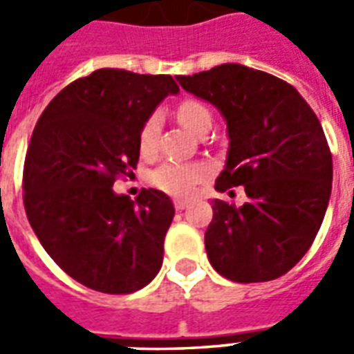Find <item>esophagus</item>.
I'll use <instances>...</instances> for the list:
<instances>
[{
	"mask_svg": "<svg viewBox=\"0 0 354 354\" xmlns=\"http://www.w3.org/2000/svg\"><path fill=\"white\" fill-rule=\"evenodd\" d=\"M187 207V203H185V201H174V208H176V210H180V212H182V210H184V208Z\"/></svg>",
	"mask_w": 354,
	"mask_h": 354,
	"instance_id": "1",
	"label": "esophagus"
}]
</instances>
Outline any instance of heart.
Wrapping results in <instances>:
<instances>
[{"label":"heart","mask_w":354,"mask_h":354,"mask_svg":"<svg viewBox=\"0 0 354 354\" xmlns=\"http://www.w3.org/2000/svg\"><path fill=\"white\" fill-rule=\"evenodd\" d=\"M178 119L187 131L197 132L207 123L212 121L210 111L203 102L195 98H184L176 108ZM159 132V115L151 113L147 117L138 134V144L142 153H151L155 149V140ZM207 176V169L201 165H165L159 170H155L151 176V184L161 192L174 195V197H189L195 193L197 185Z\"/></svg>","instance_id":"obj_1"}]
</instances>
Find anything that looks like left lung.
I'll return each instance as SVG.
<instances>
[{
	"label": "left lung",
	"instance_id": "left-lung-1",
	"mask_svg": "<svg viewBox=\"0 0 354 354\" xmlns=\"http://www.w3.org/2000/svg\"><path fill=\"white\" fill-rule=\"evenodd\" d=\"M227 121L230 151L205 233L208 261L225 279L266 282L288 273L320 230L332 192V153L319 117L286 81L241 64L178 75Z\"/></svg>",
	"mask_w": 354,
	"mask_h": 354
}]
</instances>
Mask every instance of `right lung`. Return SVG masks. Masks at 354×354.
Returning <instances> with one entry per match:
<instances>
[{"label": "right lung", "mask_w": 354, "mask_h": 354, "mask_svg": "<svg viewBox=\"0 0 354 354\" xmlns=\"http://www.w3.org/2000/svg\"><path fill=\"white\" fill-rule=\"evenodd\" d=\"M170 75L102 68L70 83L43 109L22 174L28 222L57 266L104 294H132L153 281L174 207L167 193L115 195L140 157L142 124Z\"/></svg>", "instance_id": "right-lung-1"}]
</instances>
